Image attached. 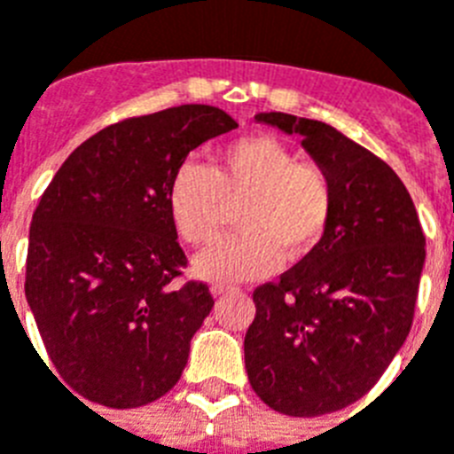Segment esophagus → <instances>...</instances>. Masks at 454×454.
<instances>
[{"mask_svg":"<svg viewBox=\"0 0 454 454\" xmlns=\"http://www.w3.org/2000/svg\"><path fill=\"white\" fill-rule=\"evenodd\" d=\"M236 290H239V287L224 286V283H213V286H211L213 297H220V294H230V292H236Z\"/></svg>","mask_w":454,"mask_h":454,"instance_id":"esophagus-1","label":"esophagus"}]
</instances>
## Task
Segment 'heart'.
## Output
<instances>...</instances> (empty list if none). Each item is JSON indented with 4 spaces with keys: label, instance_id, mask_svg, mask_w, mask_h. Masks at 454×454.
I'll list each match as a JSON object with an SVG mask.
<instances>
[{
    "label": "heart",
    "instance_id": "obj_1",
    "mask_svg": "<svg viewBox=\"0 0 454 454\" xmlns=\"http://www.w3.org/2000/svg\"><path fill=\"white\" fill-rule=\"evenodd\" d=\"M334 181L316 160H299L290 145L248 134L218 148L213 167L185 162L171 176L167 206L190 246L220 236L227 206H241V234L224 239L194 260L208 280L264 278L287 260L317 248L334 215Z\"/></svg>",
    "mask_w": 454,
    "mask_h": 454
}]
</instances>
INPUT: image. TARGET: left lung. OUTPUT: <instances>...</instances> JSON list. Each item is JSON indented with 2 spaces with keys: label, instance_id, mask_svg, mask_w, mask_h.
I'll return each instance as SVG.
<instances>
[{
  "label": "left lung",
  "instance_id": "1",
  "mask_svg": "<svg viewBox=\"0 0 454 454\" xmlns=\"http://www.w3.org/2000/svg\"><path fill=\"white\" fill-rule=\"evenodd\" d=\"M299 134L334 181V215L313 253L253 292L246 371L269 408L316 418L350 406L383 376L413 325L425 234L402 178L320 120L257 114Z\"/></svg>",
  "mask_w": 454,
  "mask_h": 454
}]
</instances>
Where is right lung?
<instances>
[{
  "label": "right lung",
  "instance_id": "right-lung-1",
  "mask_svg": "<svg viewBox=\"0 0 454 454\" xmlns=\"http://www.w3.org/2000/svg\"><path fill=\"white\" fill-rule=\"evenodd\" d=\"M234 127L206 104L120 120L78 145L41 194L25 297L58 376L88 402L145 406L178 383L213 297L200 280L178 283L187 257L168 183L187 153Z\"/></svg>",
  "mask_w": 454,
  "mask_h": 454
}]
</instances>
